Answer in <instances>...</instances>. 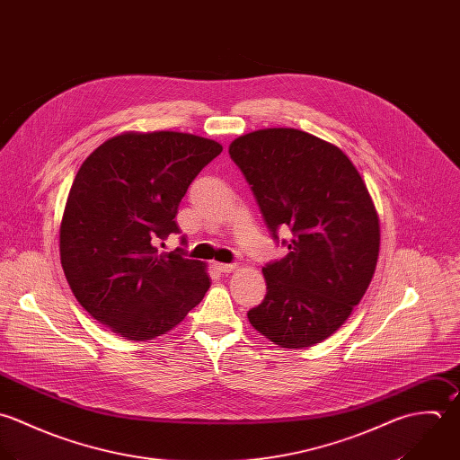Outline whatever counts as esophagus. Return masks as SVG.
<instances>
[{
  "label": "esophagus",
  "instance_id": "esophagus-1",
  "mask_svg": "<svg viewBox=\"0 0 460 460\" xmlns=\"http://www.w3.org/2000/svg\"><path fill=\"white\" fill-rule=\"evenodd\" d=\"M237 266L235 264H223V262H216V270L219 273H232Z\"/></svg>",
  "mask_w": 460,
  "mask_h": 460
}]
</instances>
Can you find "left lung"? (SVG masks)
<instances>
[{
    "instance_id": "8db88e82",
    "label": "left lung",
    "mask_w": 460,
    "mask_h": 460,
    "mask_svg": "<svg viewBox=\"0 0 460 460\" xmlns=\"http://www.w3.org/2000/svg\"><path fill=\"white\" fill-rule=\"evenodd\" d=\"M228 154L252 185L264 221L289 253L262 268L268 293L252 326L282 348L314 346L349 317L375 275L378 214L367 187L337 146L296 128L237 137Z\"/></svg>"
}]
</instances>
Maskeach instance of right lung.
Wrapping results in <instances>:
<instances>
[{
  "label": "right lung",
  "instance_id": "right-lung-1",
  "mask_svg": "<svg viewBox=\"0 0 460 460\" xmlns=\"http://www.w3.org/2000/svg\"><path fill=\"white\" fill-rule=\"evenodd\" d=\"M221 152L190 134L127 132L80 165L60 223V262L80 305L114 333L158 337L208 291L203 262L183 250L158 253L155 244L180 232L181 198Z\"/></svg>",
  "mask_w": 460,
  "mask_h": 460
}]
</instances>
